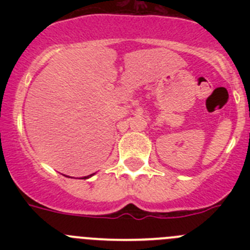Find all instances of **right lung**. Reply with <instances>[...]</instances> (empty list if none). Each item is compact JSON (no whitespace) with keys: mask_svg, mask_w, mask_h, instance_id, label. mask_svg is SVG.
<instances>
[{"mask_svg":"<svg viewBox=\"0 0 250 250\" xmlns=\"http://www.w3.org/2000/svg\"><path fill=\"white\" fill-rule=\"evenodd\" d=\"M94 175V174H91V175H87V176H83V178H81V179H87V178H90V176H92Z\"/></svg>","mask_w":250,"mask_h":250,"instance_id":"right-lung-1","label":"right lung"}]
</instances>
